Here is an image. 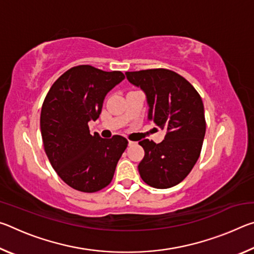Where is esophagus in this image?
Masks as SVG:
<instances>
[{
    "label": "esophagus",
    "mask_w": 254,
    "mask_h": 254,
    "mask_svg": "<svg viewBox=\"0 0 254 254\" xmlns=\"http://www.w3.org/2000/svg\"><path fill=\"white\" fill-rule=\"evenodd\" d=\"M136 142H134V141H131V140H128V142H127V144L128 145H133V144H135Z\"/></svg>",
    "instance_id": "esophagus-1"
}]
</instances>
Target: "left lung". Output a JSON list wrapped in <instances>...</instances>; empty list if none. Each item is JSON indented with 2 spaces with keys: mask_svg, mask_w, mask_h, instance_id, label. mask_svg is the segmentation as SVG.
I'll list each match as a JSON object with an SVG mask.
<instances>
[{
  "mask_svg": "<svg viewBox=\"0 0 254 254\" xmlns=\"http://www.w3.org/2000/svg\"><path fill=\"white\" fill-rule=\"evenodd\" d=\"M127 78L147 95L148 121L167 131L160 143L142 140L144 157L137 166L149 186L166 189L187 177L199 158L206 131L204 104L194 86L165 68L127 71Z\"/></svg>",
  "mask_w": 254,
  "mask_h": 254,
  "instance_id": "obj_1",
  "label": "left lung"
}]
</instances>
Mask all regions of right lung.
Masks as SVG:
<instances>
[{"label":"right lung","instance_id":"right-lung-1","mask_svg":"<svg viewBox=\"0 0 254 254\" xmlns=\"http://www.w3.org/2000/svg\"><path fill=\"white\" fill-rule=\"evenodd\" d=\"M124 77L79 65L64 72L47 93L40 115L45 151L57 175L76 190L95 192L109 186L127 147L124 136L102 139L88 127L100 117L106 94Z\"/></svg>","mask_w":254,"mask_h":254}]
</instances>
